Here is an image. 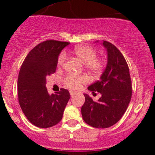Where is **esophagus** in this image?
<instances>
[{
  "mask_svg": "<svg viewBox=\"0 0 155 155\" xmlns=\"http://www.w3.org/2000/svg\"><path fill=\"white\" fill-rule=\"evenodd\" d=\"M70 95H71V97H73V95L75 94V92L73 91H70Z\"/></svg>",
  "mask_w": 155,
  "mask_h": 155,
  "instance_id": "esophagus-1",
  "label": "esophagus"
}]
</instances>
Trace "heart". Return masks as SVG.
<instances>
[{
    "instance_id": "heart-1",
    "label": "heart",
    "mask_w": 155,
    "mask_h": 155,
    "mask_svg": "<svg viewBox=\"0 0 155 155\" xmlns=\"http://www.w3.org/2000/svg\"><path fill=\"white\" fill-rule=\"evenodd\" d=\"M74 53L76 57L85 64L86 69L92 73L97 74L104 69V63L101 59L97 58V51L93 48L87 46H78L74 48ZM67 59V53L62 51L58 58V64H63ZM88 82L85 75L69 74L64 79V83L68 87L72 89H79L84 84Z\"/></svg>"
}]
</instances>
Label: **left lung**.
<instances>
[{
	"label": "left lung",
	"instance_id": "8db88e82",
	"mask_svg": "<svg viewBox=\"0 0 155 155\" xmlns=\"http://www.w3.org/2000/svg\"><path fill=\"white\" fill-rule=\"evenodd\" d=\"M107 51V64L100 80L87 87L93 94L99 92L101 97L95 102L84 94L82 118L88 125L107 128L116 124L127 109L132 96V85L129 68L121 51L113 44L104 40Z\"/></svg>",
	"mask_w": 155,
	"mask_h": 155
}]
</instances>
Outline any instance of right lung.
Listing matches in <instances>:
<instances>
[{
  "instance_id": "add662e5",
  "label": "right lung",
  "mask_w": 155,
  "mask_h": 155,
  "mask_svg": "<svg viewBox=\"0 0 155 155\" xmlns=\"http://www.w3.org/2000/svg\"><path fill=\"white\" fill-rule=\"evenodd\" d=\"M68 42L46 40L31 50L21 64L18 77V98L21 110L34 125L48 128L61 121L70 98L68 90L61 88L49 94L46 76L55 72L58 58Z\"/></svg>"
}]
</instances>
